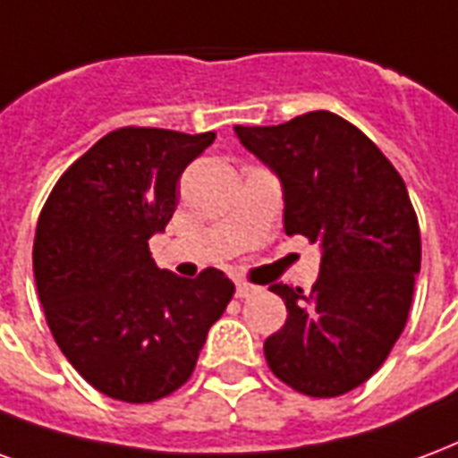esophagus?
I'll use <instances>...</instances> for the list:
<instances>
[{
  "label": "esophagus",
  "instance_id": "esophagus-1",
  "mask_svg": "<svg viewBox=\"0 0 458 458\" xmlns=\"http://www.w3.org/2000/svg\"><path fill=\"white\" fill-rule=\"evenodd\" d=\"M261 288L259 285H251V283H236V298H253V295H259Z\"/></svg>",
  "mask_w": 458,
  "mask_h": 458
}]
</instances>
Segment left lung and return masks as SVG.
<instances>
[{"instance_id": "1", "label": "left lung", "mask_w": 458, "mask_h": 458, "mask_svg": "<svg viewBox=\"0 0 458 458\" xmlns=\"http://www.w3.org/2000/svg\"><path fill=\"white\" fill-rule=\"evenodd\" d=\"M278 173L285 233L322 246L310 293L283 283L288 319L266 339L273 376L310 398H336L376 373L403 335L422 261L405 180L376 143L332 112L278 126H236Z\"/></svg>"}]
</instances>
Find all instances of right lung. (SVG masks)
<instances>
[{"label":"right lung","mask_w":458,"mask_h":458,"mask_svg":"<svg viewBox=\"0 0 458 458\" xmlns=\"http://www.w3.org/2000/svg\"><path fill=\"white\" fill-rule=\"evenodd\" d=\"M215 141L122 126L55 182L36 225L33 276L65 359L99 393L156 403L185 386L233 283L222 270L178 278L151 259L148 239L178 207L182 170Z\"/></svg>","instance_id":"right-lung-1"}]
</instances>
